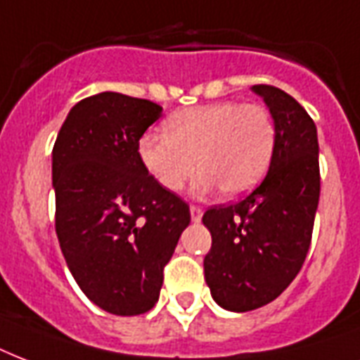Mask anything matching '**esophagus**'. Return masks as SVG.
I'll use <instances>...</instances> for the list:
<instances>
[{
	"mask_svg": "<svg viewBox=\"0 0 360 360\" xmlns=\"http://www.w3.org/2000/svg\"><path fill=\"white\" fill-rule=\"evenodd\" d=\"M189 212H191V221H195V224H199L200 218H202V208L197 205H191L189 206Z\"/></svg>",
	"mask_w": 360,
	"mask_h": 360,
	"instance_id": "obj_1",
	"label": "esophagus"
}]
</instances>
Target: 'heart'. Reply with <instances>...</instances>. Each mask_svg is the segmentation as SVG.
Returning <instances> with one entry per match:
<instances>
[{
  "label": "heart",
  "mask_w": 360,
  "mask_h": 360,
  "mask_svg": "<svg viewBox=\"0 0 360 360\" xmlns=\"http://www.w3.org/2000/svg\"><path fill=\"white\" fill-rule=\"evenodd\" d=\"M165 135L144 133L139 158L167 191H180L200 171L195 188L225 197L250 191L264 176L276 148V120L259 103L219 101L178 110Z\"/></svg>",
  "instance_id": "obj_1"
}]
</instances>
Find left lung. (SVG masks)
<instances>
[{
  "instance_id": "1",
  "label": "left lung",
  "mask_w": 360,
  "mask_h": 360,
  "mask_svg": "<svg viewBox=\"0 0 360 360\" xmlns=\"http://www.w3.org/2000/svg\"><path fill=\"white\" fill-rule=\"evenodd\" d=\"M276 120L269 172L233 205L210 206L202 224L212 235L205 280L231 311L257 310L285 291L304 264L319 202V144L310 114L269 84L253 86Z\"/></svg>"
}]
</instances>
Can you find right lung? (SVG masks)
Masks as SVG:
<instances>
[{
	"mask_svg": "<svg viewBox=\"0 0 360 360\" xmlns=\"http://www.w3.org/2000/svg\"><path fill=\"white\" fill-rule=\"evenodd\" d=\"M163 108L103 91L71 108L52 150L56 235L88 299L139 316L160 299L163 269L191 221L189 205L144 169L139 141Z\"/></svg>",
	"mask_w": 360,
	"mask_h": 360,
	"instance_id": "right-lung-1",
	"label": "right lung"
}]
</instances>
